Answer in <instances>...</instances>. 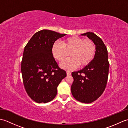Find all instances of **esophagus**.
I'll list each match as a JSON object with an SVG mask.
<instances>
[{"mask_svg": "<svg viewBox=\"0 0 128 128\" xmlns=\"http://www.w3.org/2000/svg\"><path fill=\"white\" fill-rule=\"evenodd\" d=\"M66 74H67V75L68 76H69V75H70L72 74V73H71V72H69V71H67L66 72Z\"/></svg>", "mask_w": 128, "mask_h": 128, "instance_id": "1", "label": "esophagus"}]
</instances>
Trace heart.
Returning a JSON list of instances; mask_svg holds the SVG:
<instances>
[{"mask_svg":"<svg viewBox=\"0 0 128 128\" xmlns=\"http://www.w3.org/2000/svg\"><path fill=\"white\" fill-rule=\"evenodd\" d=\"M96 48L91 40L78 37H70L64 39L62 44L59 42L53 43L52 53L53 57L59 62L66 59L70 52L72 57L62 62L60 66L66 70H72L80 66H88L94 59Z\"/></svg>","mask_w":128,"mask_h":128,"instance_id":"obj_1","label":"heart"}]
</instances>
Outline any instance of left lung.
<instances>
[{"label": "left lung", "instance_id": "left-lung-1", "mask_svg": "<svg viewBox=\"0 0 128 128\" xmlns=\"http://www.w3.org/2000/svg\"><path fill=\"white\" fill-rule=\"evenodd\" d=\"M91 40L96 46L92 62L80 70L72 73L74 81L71 86L73 97L78 101L90 103L96 100L104 91L109 72L108 51L104 43L93 32L81 34Z\"/></svg>", "mask_w": 128, "mask_h": 128}]
</instances>
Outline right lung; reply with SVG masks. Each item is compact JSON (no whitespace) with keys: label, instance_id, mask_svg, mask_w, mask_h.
Masks as SVG:
<instances>
[{"label":"right lung","instance_id":"obj_1","mask_svg":"<svg viewBox=\"0 0 128 128\" xmlns=\"http://www.w3.org/2000/svg\"><path fill=\"white\" fill-rule=\"evenodd\" d=\"M66 34L42 30L36 32L24 48L21 70L24 87L37 103H47L56 96L57 87L66 76L52 53L55 41Z\"/></svg>","mask_w":128,"mask_h":128}]
</instances>
